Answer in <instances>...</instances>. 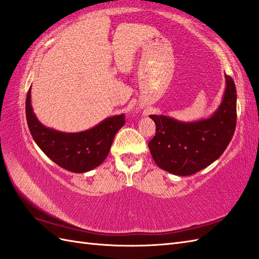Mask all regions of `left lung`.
<instances>
[{
    "mask_svg": "<svg viewBox=\"0 0 259 259\" xmlns=\"http://www.w3.org/2000/svg\"><path fill=\"white\" fill-rule=\"evenodd\" d=\"M225 83L221 104L207 118L183 122L167 115H149L156 125V134L148 147L158 167L188 176L221 157L236 127V88L226 74Z\"/></svg>",
    "mask_w": 259,
    "mask_h": 259,
    "instance_id": "1",
    "label": "left lung"
}]
</instances>
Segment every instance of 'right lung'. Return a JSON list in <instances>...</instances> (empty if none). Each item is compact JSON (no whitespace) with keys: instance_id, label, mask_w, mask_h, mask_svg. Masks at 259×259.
I'll return each mask as SVG.
<instances>
[{"instance_id":"add662e5","label":"right lung","mask_w":259,"mask_h":259,"mask_svg":"<svg viewBox=\"0 0 259 259\" xmlns=\"http://www.w3.org/2000/svg\"><path fill=\"white\" fill-rule=\"evenodd\" d=\"M25 112L34 142L55 164L73 173H86L104 162L115 135L125 124L124 114H119L77 133H65L47 127L33 112L31 88L27 92Z\"/></svg>"}]
</instances>
